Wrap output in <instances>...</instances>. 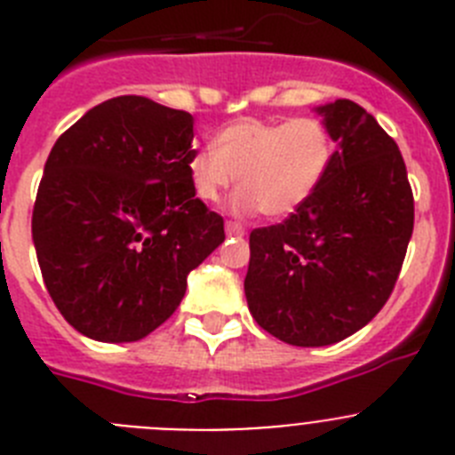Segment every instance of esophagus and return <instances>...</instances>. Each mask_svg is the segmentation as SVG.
<instances>
[{"label":"esophagus","mask_w":455,"mask_h":455,"mask_svg":"<svg viewBox=\"0 0 455 455\" xmlns=\"http://www.w3.org/2000/svg\"><path fill=\"white\" fill-rule=\"evenodd\" d=\"M225 235H228V236H241V235H243V225L236 223V220H228V223H225Z\"/></svg>","instance_id":"esophagus-1"}]
</instances>
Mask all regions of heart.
Returning a JSON list of instances; mask_svg holds the SVG:
<instances>
[{"instance_id":"1","label":"heart","mask_w":455,"mask_h":455,"mask_svg":"<svg viewBox=\"0 0 455 455\" xmlns=\"http://www.w3.org/2000/svg\"><path fill=\"white\" fill-rule=\"evenodd\" d=\"M335 143L323 120L236 118L220 127L214 148H198L187 159L188 182L204 203H216L239 184L236 212L259 209L267 219L299 212L331 171Z\"/></svg>"}]
</instances>
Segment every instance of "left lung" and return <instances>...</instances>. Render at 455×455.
<instances>
[{
  "label": "left lung",
  "mask_w": 455,
  "mask_h": 455,
  "mask_svg": "<svg viewBox=\"0 0 455 455\" xmlns=\"http://www.w3.org/2000/svg\"><path fill=\"white\" fill-rule=\"evenodd\" d=\"M337 140L316 193L283 223L251 232L252 319L293 347L347 339L383 309L415 225V200L392 136L351 100L316 108Z\"/></svg>",
  "instance_id": "left-lung-1"
}]
</instances>
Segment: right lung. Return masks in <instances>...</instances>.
<instances>
[{
	"label": "right lung",
	"mask_w": 455,
	"mask_h": 455,
	"mask_svg": "<svg viewBox=\"0 0 455 455\" xmlns=\"http://www.w3.org/2000/svg\"><path fill=\"white\" fill-rule=\"evenodd\" d=\"M191 143V114L120 95L52 148L31 235L52 300L82 335H150L182 303L188 273L223 243V216L188 182Z\"/></svg>",
	"instance_id": "right-lung-1"
}]
</instances>
